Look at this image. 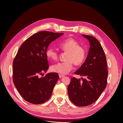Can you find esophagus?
<instances>
[{
  "mask_svg": "<svg viewBox=\"0 0 123 123\" xmlns=\"http://www.w3.org/2000/svg\"><path fill=\"white\" fill-rule=\"evenodd\" d=\"M59 77H60V78H63V77H64V76H64V75H63V74H59Z\"/></svg>",
  "mask_w": 123,
  "mask_h": 123,
  "instance_id": "1",
  "label": "esophagus"
}]
</instances>
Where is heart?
<instances>
[{
	"label": "heart",
	"instance_id": "heart-1",
	"mask_svg": "<svg viewBox=\"0 0 123 123\" xmlns=\"http://www.w3.org/2000/svg\"><path fill=\"white\" fill-rule=\"evenodd\" d=\"M60 48L65 52H67L66 61L54 64L51 67L52 71L66 74L73 68V64L80 65L84 62L87 55L86 49L80 46L79 42L72 37H69L63 40L59 44ZM47 58L51 60H56L58 58V52L53 48L48 47L46 51Z\"/></svg>",
	"mask_w": 123,
	"mask_h": 123
}]
</instances>
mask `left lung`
Instances as JSON below:
<instances>
[{
	"instance_id": "obj_1",
	"label": "left lung",
	"mask_w": 123,
	"mask_h": 123,
	"mask_svg": "<svg viewBox=\"0 0 123 123\" xmlns=\"http://www.w3.org/2000/svg\"><path fill=\"white\" fill-rule=\"evenodd\" d=\"M82 36L89 40L90 47L85 61L75 74L86 78H82L81 82L73 77L68 86L70 101L79 107L89 106L97 100L106 87L108 74L106 55L99 41L92 36Z\"/></svg>"
}]
</instances>
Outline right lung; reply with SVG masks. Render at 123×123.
I'll use <instances>...</instances> for the list:
<instances>
[{
	"instance_id": "obj_1",
	"label": "right lung",
	"mask_w": 123,
	"mask_h": 123,
	"mask_svg": "<svg viewBox=\"0 0 123 123\" xmlns=\"http://www.w3.org/2000/svg\"><path fill=\"white\" fill-rule=\"evenodd\" d=\"M50 31L39 32L20 46L13 62V81L22 98L33 104L49 99L59 79L57 73L46 72L49 65L46 51L49 44L63 35Z\"/></svg>"
}]
</instances>
